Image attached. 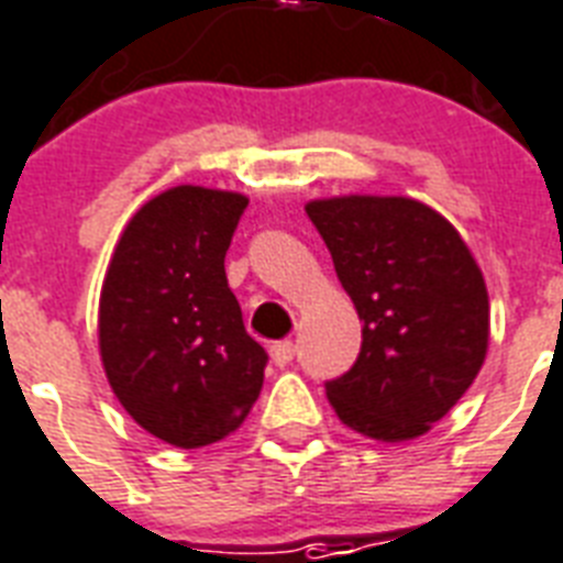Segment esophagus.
<instances>
[{
    "label": "esophagus",
    "mask_w": 563,
    "mask_h": 563,
    "mask_svg": "<svg viewBox=\"0 0 563 563\" xmlns=\"http://www.w3.org/2000/svg\"><path fill=\"white\" fill-rule=\"evenodd\" d=\"M291 360H295V344H291L289 339H286V342L272 344V362L277 365V368H286Z\"/></svg>",
    "instance_id": "1"
}]
</instances>
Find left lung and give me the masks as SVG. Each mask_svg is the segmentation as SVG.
<instances>
[{
    "mask_svg": "<svg viewBox=\"0 0 563 563\" xmlns=\"http://www.w3.org/2000/svg\"><path fill=\"white\" fill-rule=\"evenodd\" d=\"M360 312L362 351L327 383L344 427L374 441H411L462 400L490 335L485 277L459 230L400 195L307 203Z\"/></svg>",
    "mask_w": 563,
    "mask_h": 563,
    "instance_id": "1",
    "label": "left lung"
}]
</instances>
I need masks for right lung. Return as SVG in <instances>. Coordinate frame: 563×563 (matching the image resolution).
Returning a JSON list of instances; mask_svg holds the SVG:
<instances>
[{
    "instance_id": "1",
    "label": "right lung",
    "mask_w": 563,
    "mask_h": 563,
    "mask_svg": "<svg viewBox=\"0 0 563 563\" xmlns=\"http://www.w3.org/2000/svg\"><path fill=\"white\" fill-rule=\"evenodd\" d=\"M239 192L172 187L128 221L99 298V351L113 394L166 444L230 435L260 397L268 353L247 335L224 254Z\"/></svg>"
}]
</instances>
